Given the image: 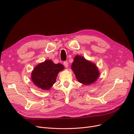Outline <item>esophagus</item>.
Masks as SVG:
<instances>
[{"instance_id": "34e87169", "label": "esophagus", "mask_w": 134, "mask_h": 134, "mask_svg": "<svg viewBox=\"0 0 134 134\" xmlns=\"http://www.w3.org/2000/svg\"><path fill=\"white\" fill-rule=\"evenodd\" d=\"M63 65H64L65 67L66 68H67L68 67V63L67 61H64L63 62Z\"/></svg>"}]
</instances>
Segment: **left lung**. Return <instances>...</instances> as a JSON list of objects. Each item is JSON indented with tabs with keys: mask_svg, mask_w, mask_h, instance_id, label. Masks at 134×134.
Masks as SVG:
<instances>
[{
	"mask_svg": "<svg viewBox=\"0 0 134 134\" xmlns=\"http://www.w3.org/2000/svg\"><path fill=\"white\" fill-rule=\"evenodd\" d=\"M71 68L78 81L84 85L94 83L99 75V72L94 63L79 55L74 58Z\"/></svg>",
	"mask_w": 134,
	"mask_h": 134,
	"instance_id": "left-lung-1",
	"label": "left lung"
}]
</instances>
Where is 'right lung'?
Listing matches in <instances>:
<instances>
[{"mask_svg": "<svg viewBox=\"0 0 134 134\" xmlns=\"http://www.w3.org/2000/svg\"><path fill=\"white\" fill-rule=\"evenodd\" d=\"M64 69L61 63H55L51 60H46L35 67L31 74L34 83L42 90H49L55 83L59 72Z\"/></svg>", "mask_w": 134, "mask_h": 134, "instance_id": "right-lung-1", "label": "right lung"}]
</instances>
